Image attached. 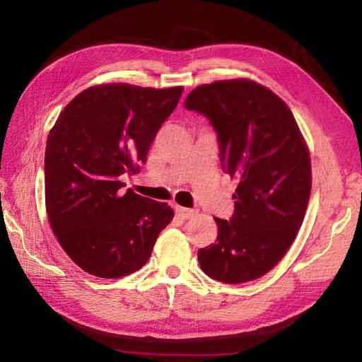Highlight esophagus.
Segmentation results:
<instances>
[{"instance_id": "1", "label": "esophagus", "mask_w": 362, "mask_h": 362, "mask_svg": "<svg viewBox=\"0 0 362 362\" xmlns=\"http://www.w3.org/2000/svg\"><path fill=\"white\" fill-rule=\"evenodd\" d=\"M175 213H177L181 218H190L194 216V211L190 210V208H184V206H175Z\"/></svg>"}]
</instances>
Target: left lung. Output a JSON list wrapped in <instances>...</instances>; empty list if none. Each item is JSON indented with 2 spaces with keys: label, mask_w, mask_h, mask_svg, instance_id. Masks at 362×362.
Instances as JSON below:
<instances>
[{
  "label": "left lung",
  "mask_w": 362,
  "mask_h": 362,
  "mask_svg": "<svg viewBox=\"0 0 362 362\" xmlns=\"http://www.w3.org/2000/svg\"><path fill=\"white\" fill-rule=\"evenodd\" d=\"M210 119L225 172L237 181L234 214L214 218V245L198 250L201 269L225 284L266 275L287 254L311 193V158L281 98L252 80L201 84L184 103Z\"/></svg>",
  "instance_id": "left-lung-1"
}]
</instances>
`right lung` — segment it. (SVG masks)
Wrapping results in <instances>:
<instances>
[{"label":"right lung","instance_id":"1","mask_svg":"<svg viewBox=\"0 0 362 362\" xmlns=\"http://www.w3.org/2000/svg\"><path fill=\"white\" fill-rule=\"evenodd\" d=\"M184 87L98 84L76 95L51 128L45 151V205L69 258L98 278L144 267L173 218L166 202L122 190L137 173Z\"/></svg>","mask_w":362,"mask_h":362}]
</instances>
